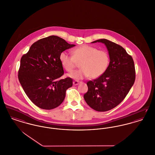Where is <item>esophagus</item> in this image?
<instances>
[{
    "label": "esophagus",
    "instance_id": "obj_1",
    "mask_svg": "<svg viewBox=\"0 0 155 155\" xmlns=\"http://www.w3.org/2000/svg\"><path fill=\"white\" fill-rule=\"evenodd\" d=\"M80 81H77V80H75V81H74V82H73V84H74V85H78L79 83H80Z\"/></svg>",
    "mask_w": 155,
    "mask_h": 155
}]
</instances>
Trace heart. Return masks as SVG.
Masks as SVG:
<instances>
[{
    "instance_id": "obj_1",
    "label": "heart",
    "mask_w": 155,
    "mask_h": 155,
    "mask_svg": "<svg viewBox=\"0 0 155 155\" xmlns=\"http://www.w3.org/2000/svg\"><path fill=\"white\" fill-rule=\"evenodd\" d=\"M71 55L63 51L60 55V61L63 67L71 73L80 64L81 68L68 74L71 78L81 80L90 77L91 78L100 77L106 71L109 66V54L105 50L89 46L82 45L74 48Z\"/></svg>"
}]
</instances>
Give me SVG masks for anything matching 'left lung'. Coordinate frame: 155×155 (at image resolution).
I'll use <instances>...</instances> for the list:
<instances>
[{
  "label": "left lung",
  "mask_w": 155,
  "mask_h": 155,
  "mask_svg": "<svg viewBox=\"0 0 155 155\" xmlns=\"http://www.w3.org/2000/svg\"><path fill=\"white\" fill-rule=\"evenodd\" d=\"M109 53V66L100 77L88 81L84 95L87 104L98 112L114 108L125 99L135 80V68L131 55L122 47L107 39H100Z\"/></svg>",
  "instance_id": "8db88e82"
}]
</instances>
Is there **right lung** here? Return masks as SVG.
<instances>
[{
  "label": "right lung",
  "mask_w": 155,
  "mask_h": 155,
  "mask_svg": "<svg viewBox=\"0 0 155 155\" xmlns=\"http://www.w3.org/2000/svg\"><path fill=\"white\" fill-rule=\"evenodd\" d=\"M75 46L63 38L50 36L34 43L20 60L18 78L28 98L40 108L52 109L64 101L73 79L59 80L64 70L60 55Z\"/></svg>",
  "instance_id": "obj_1"
}]
</instances>
